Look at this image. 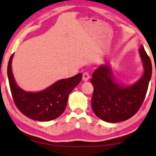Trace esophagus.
Wrapping results in <instances>:
<instances>
[{"instance_id":"obj_1","label":"esophagus","mask_w":156,"mask_h":156,"mask_svg":"<svg viewBox=\"0 0 156 156\" xmlns=\"http://www.w3.org/2000/svg\"><path fill=\"white\" fill-rule=\"evenodd\" d=\"M82 78H83V80H84V81H87V80L90 78L89 73L88 72L83 73V76H82Z\"/></svg>"}]
</instances>
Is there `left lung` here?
Returning a JSON list of instances; mask_svg holds the SVG:
<instances>
[{
	"label": "left lung",
	"mask_w": 156,
	"mask_h": 156,
	"mask_svg": "<svg viewBox=\"0 0 156 156\" xmlns=\"http://www.w3.org/2000/svg\"><path fill=\"white\" fill-rule=\"evenodd\" d=\"M140 54L144 69L143 76L134 85L122 87L115 82L110 68L101 65L93 73L91 107L97 117L109 123L126 121L142 106L152 76V63L143 46Z\"/></svg>",
	"instance_id": "1"
}]
</instances>
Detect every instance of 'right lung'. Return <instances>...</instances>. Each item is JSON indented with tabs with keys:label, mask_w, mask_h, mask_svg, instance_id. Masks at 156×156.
<instances>
[{
	"label": "right lung",
	"mask_w": 156,
	"mask_h": 156,
	"mask_svg": "<svg viewBox=\"0 0 156 156\" xmlns=\"http://www.w3.org/2000/svg\"><path fill=\"white\" fill-rule=\"evenodd\" d=\"M13 55L9 59L7 73L12 98L19 110L29 119L39 121H51L61 115L67 106L69 94L81 80V73L58 80L41 92H27L20 89L14 79Z\"/></svg>",
	"instance_id": "obj_1"
}]
</instances>
